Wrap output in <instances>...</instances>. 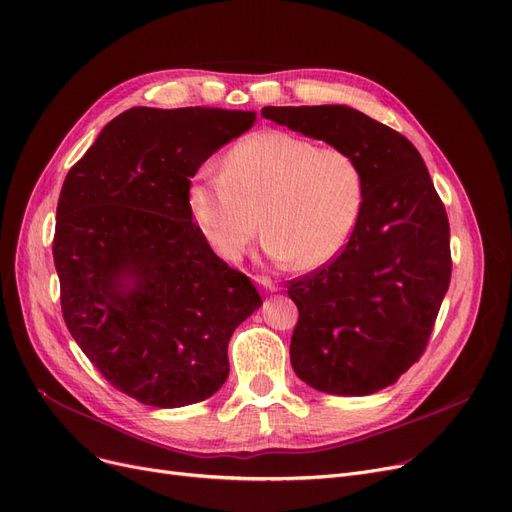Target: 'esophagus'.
<instances>
[{
    "instance_id": "1",
    "label": "esophagus",
    "mask_w": 512,
    "mask_h": 512,
    "mask_svg": "<svg viewBox=\"0 0 512 512\" xmlns=\"http://www.w3.org/2000/svg\"><path fill=\"white\" fill-rule=\"evenodd\" d=\"M255 282L259 284V286H263L265 291H270V293H278V284L272 280V278H268V276H261V278H255Z\"/></svg>"
}]
</instances>
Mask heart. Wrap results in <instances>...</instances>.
<instances>
[{"label":"heart","mask_w":512,"mask_h":512,"mask_svg":"<svg viewBox=\"0 0 512 512\" xmlns=\"http://www.w3.org/2000/svg\"><path fill=\"white\" fill-rule=\"evenodd\" d=\"M362 205L364 175L349 152L276 129L240 140L221 159V173L188 186V209L215 255L238 261L261 221L263 251L301 270L343 251Z\"/></svg>","instance_id":"1"}]
</instances>
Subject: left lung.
I'll use <instances>...</instances> for the list:
<instances>
[{
	"label": "left lung",
	"mask_w": 512,
	"mask_h": 512,
	"mask_svg": "<svg viewBox=\"0 0 512 512\" xmlns=\"http://www.w3.org/2000/svg\"><path fill=\"white\" fill-rule=\"evenodd\" d=\"M278 125L349 152L364 205L341 255L288 286L291 364L330 395H372L425 351L452 276L450 224L414 144L345 104L265 106Z\"/></svg>",
	"instance_id": "obj_1"
}]
</instances>
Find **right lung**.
<instances>
[{"instance_id":"add662e5","label":"right lung","mask_w":512,"mask_h":512,"mask_svg":"<svg viewBox=\"0 0 512 512\" xmlns=\"http://www.w3.org/2000/svg\"><path fill=\"white\" fill-rule=\"evenodd\" d=\"M255 117L133 106L66 173L52 249L66 328L144 406L182 408L219 391L232 332L261 305L188 209L190 177Z\"/></svg>"}]
</instances>
